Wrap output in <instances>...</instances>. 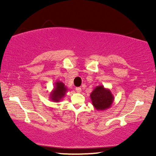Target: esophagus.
Returning <instances> with one entry per match:
<instances>
[{
    "label": "esophagus",
    "mask_w": 156,
    "mask_h": 156,
    "mask_svg": "<svg viewBox=\"0 0 156 156\" xmlns=\"http://www.w3.org/2000/svg\"><path fill=\"white\" fill-rule=\"evenodd\" d=\"M76 91L77 93H81V92H82V89H81L80 87H76Z\"/></svg>",
    "instance_id": "34e87169"
}]
</instances>
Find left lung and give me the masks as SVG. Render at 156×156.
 <instances>
[{
    "instance_id": "left-lung-1",
    "label": "left lung",
    "mask_w": 156,
    "mask_h": 156,
    "mask_svg": "<svg viewBox=\"0 0 156 156\" xmlns=\"http://www.w3.org/2000/svg\"><path fill=\"white\" fill-rule=\"evenodd\" d=\"M94 107L97 111H105L112 106L114 97L109 89L103 85L96 87L90 94Z\"/></svg>"
}]
</instances>
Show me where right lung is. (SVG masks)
Listing matches in <instances>:
<instances>
[{
	"mask_svg": "<svg viewBox=\"0 0 156 156\" xmlns=\"http://www.w3.org/2000/svg\"><path fill=\"white\" fill-rule=\"evenodd\" d=\"M54 84V89L50 92L49 98H50V101L53 102H59L65 97L68 89L65 84L60 81H57Z\"/></svg>",
	"mask_w": 156,
	"mask_h": 156,
	"instance_id": "obj_1",
	"label": "right lung"
}]
</instances>
